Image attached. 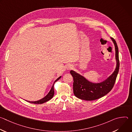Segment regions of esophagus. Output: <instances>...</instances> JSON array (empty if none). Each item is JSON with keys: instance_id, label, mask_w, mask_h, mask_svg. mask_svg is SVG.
I'll list each match as a JSON object with an SVG mask.
<instances>
[{"instance_id": "obj_1", "label": "esophagus", "mask_w": 132, "mask_h": 132, "mask_svg": "<svg viewBox=\"0 0 132 132\" xmlns=\"http://www.w3.org/2000/svg\"><path fill=\"white\" fill-rule=\"evenodd\" d=\"M72 68H73V67H72V66L71 65H67V67H66L67 69H68V70H70V69H71Z\"/></svg>"}]
</instances>
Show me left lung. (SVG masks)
Wrapping results in <instances>:
<instances>
[{
  "mask_svg": "<svg viewBox=\"0 0 132 132\" xmlns=\"http://www.w3.org/2000/svg\"><path fill=\"white\" fill-rule=\"evenodd\" d=\"M111 39L114 44L116 50L117 65L115 70L107 79L99 83L91 82L79 73L70 70V74L73 79V93L77 98L86 101L95 100L106 95L113 87L119 70L120 62L117 42L112 37H111Z\"/></svg>",
  "mask_w": 132,
  "mask_h": 132,
  "instance_id": "obj_1",
  "label": "left lung"
}]
</instances>
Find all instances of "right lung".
Wrapping results in <instances>:
<instances>
[{"mask_svg":"<svg viewBox=\"0 0 132 132\" xmlns=\"http://www.w3.org/2000/svg\"><path fill=\"white\" fill-rule=\"evenodd\" d=\"M61 78V76L59 77L57 79H56L54 81V84L52 86L50 91L47 93V95L46 96H45L43 98H42V99H40V100H39L38 101H27H27H28V102H29L30 103H34V104H42V103H43L44 102H46L48 101L50 99H51L53 97L54 95V83L56 81H57L58 80H59Z\"/></svg>","mask_w":132,"mask_h":132,"instance_id":"obj_1","label":"right lung"}]
</instances>
